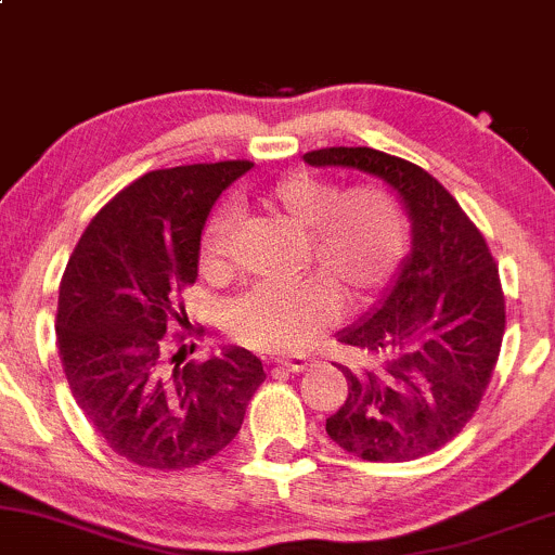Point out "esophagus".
<instances>
[{
	"mask_svg": "<svg viewBox=\"0 0 555 555\" xmlns=\"http://www.w3.org/2000/svg\"><path fill=\"white\" fill-rule=\"evenodd\" d=\"M275 365L283 367V371L291 373H301L312 365V357L309 354H294V357H275Z\"/></svg>",
	"mask_w": 555,
	"mask_h": 555,
	"instance_id": "esophagus-1",
	"label": "esophagus"
}]
</instances>
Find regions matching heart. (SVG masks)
<instances>
[{
  "label": "heart",
  "mask_w": 555,
  "mask_h": 555,
  "mask_svg": "<svg viewBox=\"0 0 555 555\" xmlns=\"http://www.w3.org/2000/svg\"><path fill=\"white\" fill-rule=\"evenodd\" d=\"M259 204L301 232L299 267L312 275L256 285L230 304V336L251 349L291 351L309 344L336 318L338 296L347 304L371 299L408 251V214L384 184L341 190L325 177L296 171L272 182ZM230 224V211H219L204 232L201 270L208 280L232 272Z\"/></svg>",
  "instance_id": "b5f03b06"
}]
</instances>
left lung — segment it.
<instances>
[{"label":"left lung","mask_w":555,"mask_h":555,"mask_svg":"<svg viewBox=\"0 0 555 555\" xmlns=\"http://www.w3.org/2000/svg\"><path fill=\"white\" fill-rule=\"evenodd\" d=\"M312 166H349L397 190L413 222V254L378 307L338 333L354 351L349 395L327 437L371 463L437 452L474 418L505 333L498 264L461 204L410 160L373 147H320Z\"/></svg>","instance_id":"obj_1"}]
</instances>
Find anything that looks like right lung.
<instances>
[{
	"instance_id": "1",
	"label": "right lung",
	"mask_w": 555,
	"mask_h": 555,
	"mask_svg": "<svg viewBox=\"0 0 555 555\" xmlns=\"http://www.w3.org/2000/svg\"><path fill=\"white\" fill-rule=\"evenodd\" d=\"M251 160L156 169L116 193L76 243L57 296V349L70 395L116 455L140 468H195L224 450L267 378L248 349L184 362L201 230ZM201 336V331H198ZM193 351V349H190Z\"/></svg>"
}]
</instances>
